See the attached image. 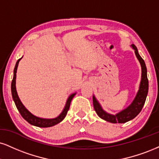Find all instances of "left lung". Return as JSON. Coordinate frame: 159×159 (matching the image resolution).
Returning a JSON list of instances; mask_svg holds the SVG:
<instances>
[{"label": "left lung", "mask_w": 159, "mask_h": 159, "mask_svg": "<svg viewBox=\"0 0 159 159\" xmlns=\"http://www.w3.org/2000/svg\"><path fill=\"white\" fill-rule=\"evenodd\" d=\"M131 46L134 48L136 57L138 58L139 61L140 62L141 66H142V80H141L139 90L136 97H135L132 104L126 109L117 113L116 115H111L103 111L94 96L93 97V105L96 113L100 118L111 123H125L134 119L142 111V107L145 103L147 96H148L149 84L148 76H147L145 62L139 54L136 46L134 44L131 45Z\"/></svg>", "instance_id": "8db88e82"}]
</instances>
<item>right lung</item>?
Here are the masks:
<instances>
[{
	"label": "right lung",
	"instance_id": "right-lung-1",
	"mask_svg": "<svg viewBox=\"0 0 159 159\" xmlns=\"http://www.w3.org/2000/svg\"><path fill=\"white\" fill-rule=\"evenodd\" d=\"M21 59H22V57L17 60L16 62V65H15V69H14L13 79H12V81H11V95H12L13 100L15 102V105H16L17 110H18V111L20 112V115L22 116V117L25 119V121H28L29 124L34 125V126H37L39 127H52L54 126V125L58 124V123H60V121L63 120L65 117H66V116L68 113V111L69 110L70 102H71L72 99H73L74 95H75L76 93H73V94H71L69 97H68L63 111H62V112L60 113L57 117H56V118L50 119H42V118H39V117L35 116L32 114L28 110L23 106L22 102H21L18 96H17L16 88H15V80H16L17 68V66H18L19 61L21 60Z\"/></svg>",
	"mask_w": 159,
	"mask_h": 159
}]
</instances>
